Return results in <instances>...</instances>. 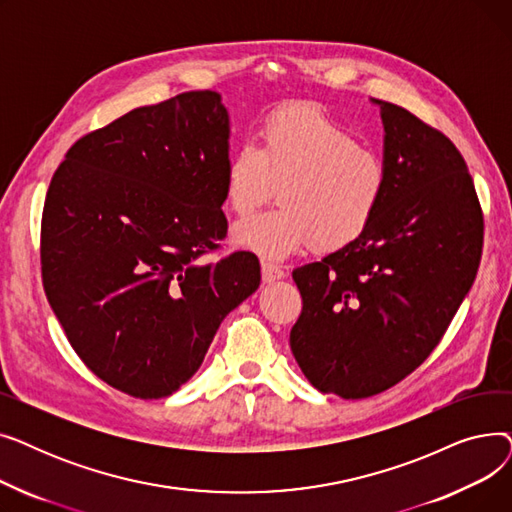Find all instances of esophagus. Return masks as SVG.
Wrapping results in <instances>:
<instances>
[{"label": "esophagus", "instance_id": "esophagus-1", "mask_svg": "<svg viewBox=\"0 0 512 512\" xmlns=\"http://www.w3.org/2000/svg\"><path fill=\"white\" fill-rule=\"evenodd\" d=\"M261 276H263V282L265 284H272L276 280H282L286 276V272L282 270V267L274 265V263H261Z\"/></svg>", "mask_w": 512, "mask_h": 512}]
</instances>
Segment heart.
I'll return each instance as SVG.
<instances>
[{
  "label": "heart",
  "mask_w": 512,
  "mask_h": 512,
  "mask_svg": "<svg viewBox=\"0 0 512 512\" xmlns=\"http://www.w3.org/2000/svg\"><path fill=\"white\" fill-rule=\"evenodd\" d=\"M278 207L234 226L236 245L282 259L309 245L338 251L373 222L388 191L384 157L313 105H288L265 118L259 147L240 145L224 170V201L247 215L274 195Z\"/></svg>",
  "instance_id": "1"
}]
</instances>
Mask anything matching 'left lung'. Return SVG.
Listing matches in <instances>:
<instances>
[{
  "instance_id": "8db88e82",
  "label": "left lung",
  "mask_w": 512,
  "mask_h": 512,
  "mask_svg": "<svg viewBox=\"0 0 512 512\" xmlns=\"http://www.w3.org/2000/svg\"><path fill=\"white\" fill-rule=\"evenodd\" d=\"M380 105L388 191L351 245L292 272L290 348L324 394L367 398L415 371L473 286L483 213L463 155L405 107Z\"/></svg>"
}]
</instances>
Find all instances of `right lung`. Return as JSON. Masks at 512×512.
<instances>
[{"label":"right lung","mask_w":512,"mask_h":512,"mask_svg":"<svg viewBox=\"0 0 512 512\" xmlns=\"http://www.w3.org/2000/svg\"><path fill=\"white\" fill-rule=\"evenodd\" d=\"M228 139L222 95L188 91L85 134L51 178L49 305L83 363L134 398L191 380L224 317L259 288L255 255L203 259L228 232Z\"/></svg>","instance_id":"obj_1"}]
</instances>
